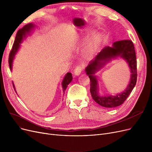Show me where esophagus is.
Instances as JSON below:
<instances>
[{"instance_id": "esophagus-1", "label": "esophagus", "mask_w": 152, "mask_h": 152, "mask_svg": "<svg viewBox=\"0 0 152 152\" xmlns=\"http://www.w3.org/2000/svg\"><path fill=\"white\" fill-rule=\"evenodd\" d=\"M83 70V66L82 65H77L74 69V74L76 76H78Z\"/></svg>"}]
</instances>
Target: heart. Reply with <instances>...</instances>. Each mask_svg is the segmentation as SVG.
Here are the masks:
<instances>
[{"mask_svg": "<svg viewBox=\"0 0 152 152\" xmlns=\"http://www.w3.org/2000/svg\"><path fill=\"white\" fill-rule=\"evenodd\" d=\"M103 36L101 33L93 34L88 39L82 50V53L87 58H92L96 55L102 41Z\"/></svg>", "mask_w": 152, "mask_h": 152, "instance_id": "heart-1", "label": "heart"}]
</instances>
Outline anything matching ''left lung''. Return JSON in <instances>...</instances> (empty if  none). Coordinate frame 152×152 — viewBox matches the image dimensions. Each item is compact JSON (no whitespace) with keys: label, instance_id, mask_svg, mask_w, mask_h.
<instances>
[{"label":"left lung","instance_id":"1","mask_svg":"<svg viewBox=\"0 0 152 152\" xmlns=\"http://www.w3.org/2000/svg\"><path fill=\"white\" fill-rule=\"evenodd\" d=\"M118 57L126 60L129 64L131 72L130 82L127 88L121 93L114 96H101L98 94V81L94 75L102 67L107 61ZM137 57L133 43L130 39L118 41L113 44V46H106L99 52L95 59L91 61L86 67V74L91 81L90 91L92 99L99 105L107 108H113L121 105L126 100L133 91L137 80Z\"/></svg>","mask_w":152,"mask_h":152}]
</instances>
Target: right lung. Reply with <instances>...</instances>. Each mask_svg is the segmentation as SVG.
<instances>
[{"label":"right lung","instance_id":"right-lung-1","mask_svg":"<svg viewBox=\"0 0 152 152\" xmlns=\"http://www.w3.org/2000/svg\"><path fill=\"white\" fill-rule=\"evenodd\" d=\"M34 28V24L33 23H29L27 25H25L24 27L21 29H20L16 34V36H15V38L14 40V42L12 46V50L10 51V53L9 54V67L10 69L12 70V62L14 58L15 55L17 53V52L18 51L20 46L21 43L23 42V41L24 38H26V36L27 34H29V33L31 32L32 29ZM72 75L71 73L68 72L67 74L65 75L64 80L62 81L61 85H62V88H63V91H64V92L65 93V91L66 90V88L68 86V85L72 82ZM13 87L15 88L14 83Z\"/></svg>","mask_w":152,"mask_h":152}]
</instances>
